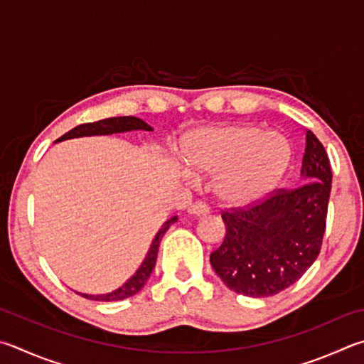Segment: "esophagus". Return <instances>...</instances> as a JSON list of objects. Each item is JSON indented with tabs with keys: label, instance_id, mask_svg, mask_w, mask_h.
<instances>
[{
	"label": "esophagus",
	"instance_id": "obj_1",
	"mask_svg": "<svg viewBox=\"0 0 364 364\" xmlns=\"http://www.w3.org/2000/svg\"><path fill=\"white\" fill-rule=\"evenodd\" d=\"M210 211V207L205 202L202 200H197L194 203H191L188 207V213L189 215H194V216H202V215H207Z\"/></svg>",
	"mask_w": 364,
	"mask_h": 364
}]
</instances>
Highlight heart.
I'll return each instance as SVG.
<instances>
[{
  "mask_svg": "<svg viewBox=\"0 0 364 364\" xmlns=\"http://www.w3.org/2000/svg\"><path fill=\"white\" fill-rule=\"evenodd\" d=\"M181 159L191 173H216V191L224 200L247 203L279 183L289 162V144L277 132L226 124L193 132Z\"/></svg>",
  "mask_w": 364,
  "mask_h": 364,
  "instance_id": "1",
  "label": "heart"
}]
</instances>
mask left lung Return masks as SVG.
<instances>
[{"label": "left lung", "instance_id": "left-lung-1", "mask_svg": "<svg viewBox=\"0 0 364 364\" xmlns=\"http://www.w3.org/2000/svg\"><path fill=\"white\" fill-rule=\"evenodd\" d=\"M301 175L306 183L299 188L277 189L262 202L221 213L226 237L210 262L229 289L274 296L299 280L320 255L333 173L325 148L310 130Z\"/></svg>", "mask_w": 364, "mask_h": 364}]
</instances>
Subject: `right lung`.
Returning a JSON list of instances; mask_svg holds the SVG:
<instances>
[{
    "label": "right lung",
    "instance_id": "1",
    "mask_svg": "<svg viewBox=\"0 0 364 364\" xmlns=\"http://www.w3.org/2000/svg\"><path fill=\"white\" fill-rule=\"evenodd\" d=\"M130 130H153L151 125H148L144 121L134 116H122V117H108V119H102V121L97 122H87V124H81L77 127L71 129L67 134L62 135L57 141H63V140H70V138H77V136H94V135H111V134H121V132H130ZM178 216H171L170 220L165 221L162 224V228L159 229V232L156 234L153 243H151V248L148 251L146 257L141 262L140 269L130 277V279L124 283L121 288L114 289V291L107 293V294H84V293H77L81 294L85 299H92V301H103V302H111V301H121L125 299V297H130L136 294L140 289L144 287V283L148 282L151 272L156 266V259H157V251H159V245L164 234L167 232L168 228L171 224L176 223Z\"/></svg>",
    "mask_w": 364,
    "mask_h": 364
}]
</instances>
